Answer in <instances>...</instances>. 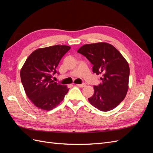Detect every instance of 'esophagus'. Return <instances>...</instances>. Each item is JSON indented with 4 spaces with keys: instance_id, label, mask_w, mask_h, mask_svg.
Wrapping results in <instances>:
<instances>
[{
    "instance_id": "34e87169",
    "label": "esophagus",
    "mask_w": 153,
    "mask_h": 153,
    "mask_svg": "<svg viewBox=\"0 0 153 153\" xmlns=\"http://www.w3.org/2000/svg\"><path fill=\"white\" fill-rule=\"evenodd\" d=\"M76 85L80 87H85L86 85L85 84H76Z\"/></svg>"
}]
</instances>
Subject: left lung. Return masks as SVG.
<instances>
[{
    "mask_svg": "<svg viewBox=\"0 0 153 153\" xmlns=\"http://www.w3.org/2000/svg\"><path fill=\"white\" fill-rule=\"evenodd\" d=\"M77 52L91 62L93 73L102 76V82L94 86V94L88 98L89 103L103 112L115 108L128 90L129 67L126 60L113 45L105 42L84 45Z\"/></svg>",
    "mask_w": 153,
    "mask_h": 153,
    "instance_id": "1",
    "label": "left lung"
}]
</instances>
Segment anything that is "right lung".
<instances>
[{"label":"right lung","mask_w":153,"mask_h":153,"mask_svg":"<svg viewBox=\"0 0 153 153\" xmlns=\"http://www.w3.org/2000/svg\"><path fill=\"white\" fill-rule=\"evenodd\" d=\"M66 45H54L34 50L20 70L21 81L27 97L37 107L51 110L61 102L69 89L52 80L64 55L70 50Z\"/></svg>","instance_id":"obj_1"}]
</instances>
